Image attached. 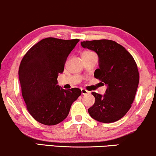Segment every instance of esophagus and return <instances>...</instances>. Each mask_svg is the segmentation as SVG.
Masks as SVG:
<instances>
[{"instance_id": "34e87169", "label": "esophagus", "mask_w": 156, "mask_h": 156, "mask_svg": "<svg viewBox=\"0 0 156 156\" xmlns=\"http://www.w3.org/2000/svg\"><path fill=\"white\" fill-rule=\"evenodd\" d=\"M89 93L90 92L88 91V90L84 89V88H82V89H81V94H83V95H86V94H89Z\"/></svg>"}]
</instances>
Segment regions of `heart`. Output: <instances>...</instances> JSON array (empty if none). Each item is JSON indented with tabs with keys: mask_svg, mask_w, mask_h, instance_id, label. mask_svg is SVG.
Returning <instances> with one entry per match:
<instances>
[{
	"mask_svg": "<svg viewBox=\"0 0 156 156\" xmlns=\"http://www.w3.org/2000/svg\"><path fill=\"white\" fill-rule=\"evenodd\" d=\"M90 53H92L91 52H89V51H86V52H84L83 53V55H85V54H90Z\"/></svg>",
	"mask_w": 156,
	"mask_h": 156,
	"instance_id": "obj_1",
	"label": "heart"
}]
</instances>
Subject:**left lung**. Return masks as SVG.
Wrapping results in <instances>:
<instances>
[{"label":"left lung","instance_id":"8db88e82","mask_svg":"<svg viewBox=\"0 0 156 156\" xmlns=\"http://www.w3.org/2000/svg\"><path fill=\"white\" fill-rule=\"evenodd\" d=\"M81 46L97 53L98 68L94 77L107 86L104 95L92 92L95 103L88 109L93 119L111 123L131 108L139 83V72L133 57L122 45L109 39L85 41Z\"/></svg>","mask_w":156,"mask_h":156}]
</instances>
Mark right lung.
<instances>
[{
    "mask_svg": "<svg viewBox=\"0 0 156 156\" xmlns=\"http://www.w3.org/2000/svg\"><path fill=\"white\" fill-rule=\"evenodd\" d=\"M78 42V39H43L21 60L19 69L21 94L29 114L39 123L55 125L63 121L81 94L78 88L63 89L57 80Z\"/></svg>",
    "mask_w": 156,
    "mask_h": 156,
    "instance_id": "1",
    "label": "right lung"
}]
</instances>
